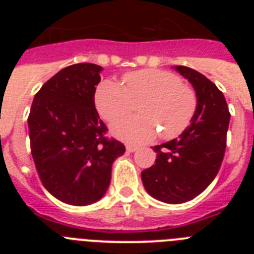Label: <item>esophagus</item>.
Masks as SVG:
<instances>
[{
  "label": "esophagus",
  "mask_w": 254,
  "mask_h": 254,
  "mask_svg": "<svg viewBox=\"0 0 254 254\" xmlns=\"http://www.w3.org/2000/svg\"><path fill=\"white\" fill-rule=\"evenodd\" d=\"M126 149H127V151L128 152H134L136 150L138 149V147L134 146V145H127V146H126Z\"/></svg>",
  "instance_id": "obj_1"
}]
</instances>
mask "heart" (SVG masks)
Segmentation results:
<instances>
[{
  "label": "heart",
  "instance_id": "obj_1",
  "mask_svg": "<svg viewBox=\"0 0 254 254\" xmlns=\"http://www.w3.org/2000/svg\"><path fill=\"white\" fill-rule=\"evenodd\" d=\"M125 87L105 80L95 94V107L108 122L121 120L132 112L134 102L140 116L114 123L112 131L127 142L152 140L160 131L165 140L174 138L188 127L197 111L198 99L194 89L182 82L176 73L164 69H140L123 76Z\"/></svg>",
  "mask_w": 254,
  "mask_h": 254
}]
</instances>
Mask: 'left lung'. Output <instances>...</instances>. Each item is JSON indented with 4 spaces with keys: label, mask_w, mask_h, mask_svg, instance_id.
Masks as SVG:
<instances>
[{
    "label": "left lung",
    "mask_w": 254,
    "mask_h": 254,
    "mask_svg": "<svg viewBox=\"0 0 254 254\" xmlns=\"http://www.w3.org/2000/svg\"><path fill=\"white\" fill-rule=\"evenodd\" d=\"M174 68L194 87L197 111L178 138L154 146L155 164L141 173L147 193L173 205L193 199L214 181L225 154L230 121L224 94L214 82L190 67Z\"/></svg>",
    "instance_id": "1"
}]
</instances>
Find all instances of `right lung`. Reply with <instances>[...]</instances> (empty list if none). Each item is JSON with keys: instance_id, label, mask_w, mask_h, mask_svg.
Instances as JSON below:
<instances>
[{"instance_id": "1", "label": "right lung", "mask_w": 254, "mask_h": 254, "mask_svg": "<svg viewBox=\"0 0 254 254\" xmlns=\"http://www.w3.org/2000/svg\"><path fill=\"white\" fill-rule=\"evenodd\" d=\"M102 67L76 64L61 69L35 94L28 117L30 149L39 178L52 196L73 206L96 202L107 192L112 164L125 154L108 138L94 95Z\"/></svg>"}]
</instances>
